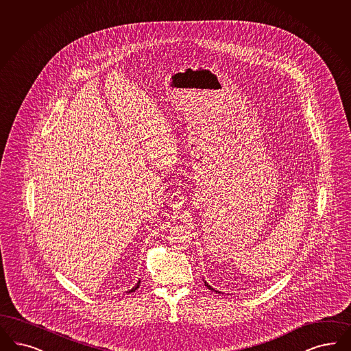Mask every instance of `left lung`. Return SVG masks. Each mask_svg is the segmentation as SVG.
I'll list each match as a JSON object with an SVG mask.
<instances>
[{
    "label": "left lung",
    "instance_id": "1",
    "mask_svg": "<svg viewBox=\"0 0 351 351\" xmlns=\"http://www.w3.org/2000/svg\"><path fill=\"white\" fill-rule=\"evenodd\" d=\"M207 287H208V289H210V290H213V289H212V287H210V286L208 285V284H207Z\"/></svg>",
    "mask_w": 351,
    "mask_h": 351
}]
</instances>
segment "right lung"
Returning a JSON list of instances; mask_svg holds the SVG:
<instances>
[{"label": "right lung", "instance_id": "add662e5", "mask_svg": "<svg viewBox=\"0 0 351 351\" xmlns=\"http://www.w3.org/2000/svg\"><path fill=\"white\" fill-rule=\"evenodd\" d=\"M139 285H141V281H139V282H138V284H136V285L134 286V287H132V289H131L130 293H132V291H135V290H136V289H138V287H139Z\"/></svg>", "mask_w": 351, "mask_h": 351}]
</instances>
